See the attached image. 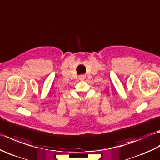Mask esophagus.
Returning <instances> with one entry per match:
<instances>
[{
	"mask_svg": "<svg viewBox=\"0 0 160 160\" xmlns=\"http://www.w3.org/2000/svg\"><path fill=\"white\" fill-rule=\"evenodd\" d=\"M85 75H84V74H82V75H80L79 76V79L80 80H84L85 78Z\"/></svg>",
	"mask_w": 160,
	"mask_h": 160,
	"instance_id": "obj_1",
	"label": "esophagus"
}]
</instances>
